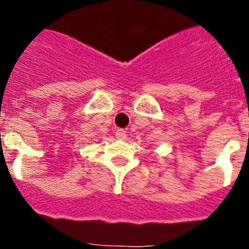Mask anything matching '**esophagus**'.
<instances>
[{"label": "esophagus", "instance_id": "esophagus-1", "mask_svg": "<svg viewBox=\"0 0 249 249\" xmlns=\"http://www.w3.org/2000/svg\"><path fill=\"white\" fill-rule=\"evenodd\" d=\"M115 134H116L117 140H125V138H126V132L123 130V129H117Z\"/></svg>", "mask_w": 249, "mask_h": 249}]
</instances>
